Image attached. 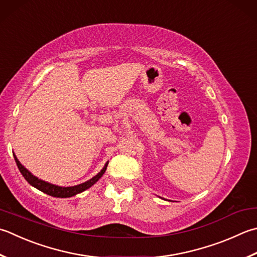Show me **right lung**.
<instances>
[{"mask_svg":"<svg viewBox=\"0 0 257 257\" xmlns=\"http://www.w3.org/2000/svg\"><path fill=\"white\" fill-rule=\"evenodd\" d=\"M13 156H14L15 163H17V165H18L19 170L21 172L23 177L30 185L33 186V187H35L39 190H41V192L44 194H48L50 196H53V197H59V198L72 197V196L82 193V192H84V190H87L88 188L91 187L92 185H94L100 178L102 177V175L104 174L105 169H107V166L109 163V162L105 163L103 168L100 170L97 175L93 176L91 179L87 180V182L79 184V185H75V186H70V187H62V186H58V185H54L51 183L44 182V180L38 178L37 176H34L31 172H29V170L25 168L21 163H20V160L18 159L17 156H15V154H13Z\"/></svg>","mask_w":257,"mask_h":257,"instance_id":"right-lung-1","label":"right lung"}]
</instances>
